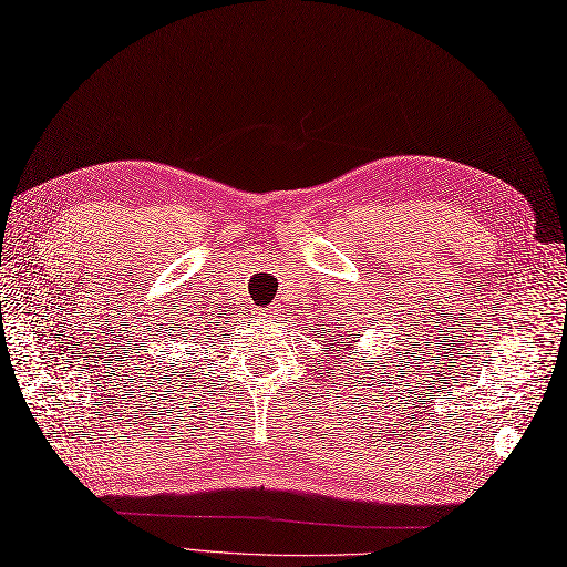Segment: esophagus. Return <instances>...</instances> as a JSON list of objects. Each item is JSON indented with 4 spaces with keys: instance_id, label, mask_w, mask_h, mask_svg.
<instances>
[{
    "instance_id": "34e87169",
    "label": "esophagus",
    "mask_w": 567,
    "mask_h": 567,
    "mask_svg": "<svg viewBox=\"0 0 567 567\" xmlns=\"http://www.w3.org/2000/svg\"><path fill=\"white\" fill-rule=\"evenodd\" d=\"M260 317H267V319H269V317H274V312H265V310H260Z\"/></svg>"
}]
</instances>
